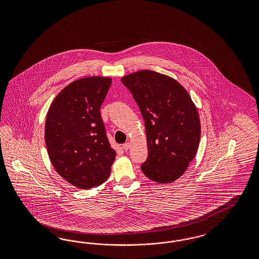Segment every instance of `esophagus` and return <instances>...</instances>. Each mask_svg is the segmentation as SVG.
Listing matches in <instances>:
<instances>
[{
    "instance_id": "34e87169",
    "label": "esophagus",
    "mask_w": 259,
    "mask_h": 259,
    "mask_svg": "<svg viewBox=\"0 0 259 259\" xmlns=\"http://www.w3.org/2000/svg\"><path fill=\"white\" fill-rule=\"evenodd\" d=\"M130 146H131V144L129 142H126V143L122 145V149L124 150V151H128V150L130 149Z\"/></svg>"
}]
</instances>
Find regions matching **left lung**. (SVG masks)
I'll return each instance as SVG.
<instances>
[{
  "label": "left lung",
  "instance_id": "left-lung-1",
  "mask_svg": "<svg viewBox=\"0 0 259 259\" xmlns=\"http://www.w3.org/2000/svg\"><path fill=\"white\" fill-rule=\"evenodd\" d=\"M145 120L149 156L141 171L151 181L171 183L180 179L196 157L200 120L186 89L175 78L141 70L121 78Z\"/></svg>",
  "mask_w": 259,
  "mask_h": 259
}]
</instances>
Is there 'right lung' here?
Here are the masks:
<instances>
[{
	"mask_svg": "<svg viewBox=\"0 0 259 259\" xmlns=\"http://www.w3.org/2000/svg\"><path fill=\"white\" fill-rule=\"evenodd\" d=\"M111 83L112 78L99 76L77 79L56 96L47 112L49 159L63 180L78 189L107 181L116 158L100 113Z\"/></svg>",
	"mask_w": 259,
	"mask_h": 259,
	"instance_id": "add662e5",
	"label": "right lung"
}]
</instances>
